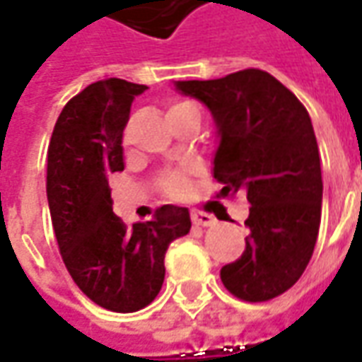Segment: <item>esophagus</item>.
Returning a JSON list of instances; mask_svg holds the SVG:
<instances>
[{
	"label": "esophagus",
	"mask_w": 362,
	"mask_h": 362,
	"mask_svg": "<svg viewBox=\"0 0 362 362\" xmlns=\"http://www.w3.org/2000/svg\"><path fill=\"white\" fill-rule=\"evenodd\" d=\"M191 220H193L194 226H214L216 224V218L212 214H206V212H201V210H193Z\"/></svg>",
	"instance_id": "esophagus-1"
}]
</instances>
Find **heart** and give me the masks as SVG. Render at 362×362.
<instances>
[{
    "label": "heart",
    "mask_w": 362,
    "mask_h": 362,
    "mask_svg": "<svg viewBox=\"0 0 362 362\" xmlns=\"http://www.w3.org/2000/svg\"><path fill=\"white\" fill-rule=\"evenodd\" d=\"M183 107H189V103H175L169 107V112L179 111V109H183ZM161 189H163V193L169 194V197H181V194L187 191V177L183 173H168V175L161 177Z\"/></svg>",
    "instance_id": "heart-1"
}]
</instances>
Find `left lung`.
I'll return each mask as SVG.
<instances>
[{
    "label": "left lung",
    "mask_w": 362,
    "mask_h": 362,
    "mask_svg": "<svg viewBox=\"0 0 362 362\" xmlns=\"http://www.w3.org/2000/svg\"><path fill=\"white\" fill-rule=\"evenodd\" d=\"M214 119V179L220 197L238 191L251 204L242 257L220 269L228 291L265 302L298 281L314 253L322 218V168L308 111L263 70L220 79L175 81Z\"/></svg>",
    "instance_id": "obj_1"
}]
</instances>
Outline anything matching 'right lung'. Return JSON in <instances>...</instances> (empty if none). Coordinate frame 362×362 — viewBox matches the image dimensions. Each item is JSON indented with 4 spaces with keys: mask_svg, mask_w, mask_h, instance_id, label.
Wrapping results in <instances>:
<instances>
[{
    "mask_svg": "<svg viewBox=\"0 0 362 362\" xmlns=\"http://www.w3.org/2000/svg\"><path fill=\"white\" fill-rule=\"evenodd\" d=\"M148 87L109 78L87 86L56 120L46 169L54 234L68 273L101 308L136 312L161 291L169 243L189 234L185 206L163 204L127 226L112 212L109 173L122 171V130Z\"/></svg>",
    "mask_w": 362,
    "mask_h": 362,
    "instance_id": "obj_1",
    "label": "right lung"
}]
</instances>
